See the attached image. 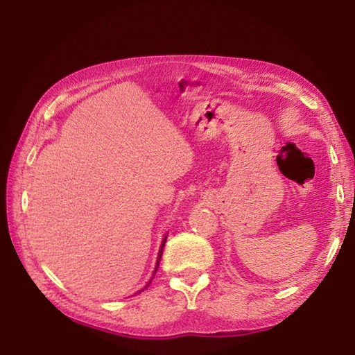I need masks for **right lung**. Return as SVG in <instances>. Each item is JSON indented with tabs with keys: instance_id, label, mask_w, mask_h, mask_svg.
Here are the masks:
<instances>
[{
	"instance_id": "right-lung-1",
	"label": "right lung",
	"mask_w": 355,
	"mask_h": 355,
	"mask_svg": "<svg viewBox=\"0 0 355 355\" xmlns=\"http://www.w3.org/2000/svg\"><path fill=\"white\" fill-rule=\"evenodd\" d=\"M166 238H168V235H166V236L163 238V243H162V245H160V252H158V258H157V263H155V270H154V273H153V277H150V279H149V282L146 284V286H149L150 281H153L154 276H155V273H157V270H158V263H160V259H162V253H163V247H164V243H166ZM146 286H145V288H146ZM145 288H143V290H145ZM143 290H140V291H143ZM140 291H139V293H140Z\"/></svg>"
}]
</instances>
